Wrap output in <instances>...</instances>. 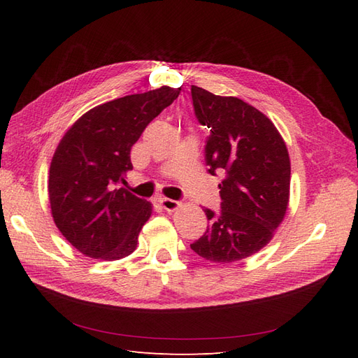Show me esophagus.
<instances>
[{
  "label": "esophagus",
  "mask_w": 358,
  "mask_h": 358,
  "mask_svg": "<svg viewBox=\"0 0 358 358\" xmlns=\"http://www.w3.org/2000/svg\"><path fill=\"white\" fill-rule=\"evenodd\" d=\"M159 204L162 206V209H166L167 212H173V210H176L179 206H180V203L179 201H176V200H171V199H166V197H161L159 200Z\"/></svg>",
  "instance_id": "esophagus-1"
}]
</instances>
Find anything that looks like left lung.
I'll return each instance as SVG.
<instances>
[{"label": "left lung", "instance_id": "obj_1", "mask_svg": "<svg viewBox=\"0 0 358 358\" xmlns=\"http://www.w3.org/2000/svg\"><path fill=\"white\" fill-rule=\"evenodd\" d=\"M194 115L209 129L204 158L221 176V210L206 208L209 225L191 249L215 263L255 254L282 222L289 197V157L270 119L236 96L191 85Z\"/></svg>", "mask_w": 358, "mask_h": 358}]
</instances>
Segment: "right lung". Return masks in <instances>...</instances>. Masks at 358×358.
Returning <instances> with one entry per match:
<instances>
[{
    "mask_svg": "<svg viewBox=\"0 0 358 358\" xmlns=\"http://www.w3.org/2000/svg\"><path fill=\"white\" fill-rule=\"evenodd\" d=\"M179 94L161 86L96 106L62 137L49 171L50 209L58 230L82 254L110 262L136 249L152 204L122 188L133 169L129 152Z\"/></svg>",
    "mask_w": 358,
    "mask_h": 358,
    "instance_id": "1",
    "label": "right lung"
}]
</instances>
